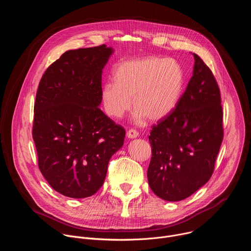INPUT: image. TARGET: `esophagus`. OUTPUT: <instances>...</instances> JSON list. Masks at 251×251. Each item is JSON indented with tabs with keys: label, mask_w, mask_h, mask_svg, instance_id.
Wrapping results in <instances>:
<instances>
[{
	"label": "esophagus",
	"mask_w": 251,
	"mask_h": 251,
	"mask_svg": "<svg viewBox=\"0 0 251 251\" xmlns=\"http://www.w3.org/2000/svg\"><path fill=\"white\" fill-rule=\"evenodd\" d=\"M138 136H139V133H138V131H136L135 129H130V130H128V132H127V137H128V138L134 139V138H137Z\"/></svg>",
	"instance_id": "esophagus-1"
}]
</instances>
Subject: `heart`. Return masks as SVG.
Listing matches in <instances>:
<instances>
[{
    "instance_id": "heart-1",
    "label": "heart",
    "mask_w": 251,
    "mask_h": 251,
    "mask_svg": "<svg viewBox=\"0 0 251 251\" xmlns=\"http://www.w3.org/2000/svg\"><path fill=\"white\" fill-rule=\"evenodd\" d=\"M114 82L105 83L101 90L107 114L121 118L131 108L130 99H133L138 121L145 117L158 121L169 115L176 105L184 75L176 61L148 56L119 63L114 70Z\"/></svg>"
}]
</instances>
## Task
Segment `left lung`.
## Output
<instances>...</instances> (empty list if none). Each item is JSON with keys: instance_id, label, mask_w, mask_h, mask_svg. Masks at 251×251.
Wrapping results in <instances>:
<instances>
[{"instance_id": "8db88e82", "label": "left lung", "mask_w": 251, "mask_h": 251, "mask_svg": "<svg viewBox=\"0 0 251 251\" xmlns=\"http://www.w3.org/2000/svg\"><path fill=\"white\" fill-rule=\"evenodd\" d=\"M194 74L175 108L152 126L151 190L168 201L192 196L210 178L224 139L221 91L196 53Z\"/></svg>"}]
</instances>
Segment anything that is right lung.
I'll return each mask as SVG.
<instances>
[{
	"label": "right lung",
	"mask_w": 251,
	"mask_h": 251,
	"mask_svg": "<svg viewBox=\"0 0 251 251\" xmlns=\"http://www.w3.org/2000/svg\"><path fill=\"white\" fill-rule=\"evenodd\" d=\"M112 52L105 45L67 50L39 84L32 124L39 168L50 187L68 198L94 195L124 143L125 129L98 107L102 69Z\"/></svg>",
	"instance_id": "1"
}]
</instances>
